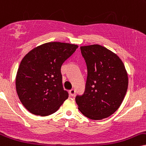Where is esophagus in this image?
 <instances>
[{
  "mask_svg": "<svg viewBox=\"0 0 146 146\" xmlns=\"http://www.w3.org/2000/svg\"><path fill=\"white\" fill-rule=\"evenodd\" d=\"M75 93H76V91H75L74 89H71V90H70V91H69L70 95H71V96H74V95H75Z\"/></svg>",
  "mask_w": 146,
  "mask_h": 146,
  "instance_id": "1",
  "label": "esophagus"
}]
</instances>
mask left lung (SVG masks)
Returning a JSON list of instances; mask_svg holds the SVG:
<instances>
[{
	"label": "left lung",
	"mask_w": 146,
	"mask_h": 146,
	"mask_svg": "<svg viewBox=\"0 0 146 146\" xmlns=\"http://www.w3.org/2000/svg\"><path fill=\"white\" fill-rule=\"evenodd\" d=\"M87 66L85 91L76 96L78 108L92 120L108 118L121 105L128 88L129 79L120 57L100 44L81 46Z\"/></svg>",
	"instance_id": "1"
}]
</instances>
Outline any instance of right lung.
<instances>
[{
	"mask_svg": "<svg viewBox=\"0 0 146 146\" xmlns=\"http://www.w3.org/2000/svg\"><path fill=\"white\" fill-rule=\"evenodd\" d=\"M78 47L70 43L46 42L23 57L15 87L19 100L30 113L40 116L52 114L68 98L63 89L61 67Z\"/></svg>",
	"mask_w": 146,
	"mask_h": 146,
	"instance_id": "1",
	"label": "right lung"
}]
</instances>
